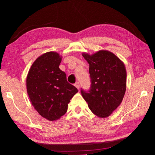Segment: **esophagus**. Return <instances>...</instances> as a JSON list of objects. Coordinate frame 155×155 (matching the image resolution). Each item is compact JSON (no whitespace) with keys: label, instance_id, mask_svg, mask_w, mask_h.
<instances>
[{"label":"esophagus","instance_id":"esophagus-1","mask_svg":"<svg viewBox=\"0 0 155 155\" xmlns=\"http://www.w3.org/2000/svg\"><path fill=\"white\" fill-rule=\"evenodd\" d=\"M75 86H76V87L79 90V87H80V85H79V82H76V83H75Z\"/></svg>","mask_w":155,"mask_h":155}]
</instances>
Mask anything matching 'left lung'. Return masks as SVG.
<instances>
[{
  "label": "left lung",
  "instance_id": "1",
  "mask_svg": "<svg viewBox=\"0 0 155 155\" xmlns=\"http://www.w3.org/2000/svg\"><path fill=\"white\" fill-rule=\"evenodd\" d=\"M82 55L89 64L90 91L81 90L90 110L100 118H107L120 105L126 91L125 64L111 51L101 50Z\"/></svg>",
  "mask_w": 155,
  "mask_h": 155
}]
</instances>
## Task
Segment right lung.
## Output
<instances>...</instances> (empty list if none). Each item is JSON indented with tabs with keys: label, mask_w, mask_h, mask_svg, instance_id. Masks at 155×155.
<instances>
[{
	"label": "right lung",
	"mask_w": 155,
	"mask_h": 155,
	"mask_svg": "<svg viewBox=\"0 0 155 155\" xmlns=\"http://www.w3.org/2000/svg\"><path fill=\"white\" fill-rule=\"evenodd\" d=\"M62 56L55 51L45 53L33 63L26 77L31 105L49 121L57 120L66 113L70 100L78 92L59 68Z\"/></svg>",
	"instance_id": "1"
}]
</instances>
